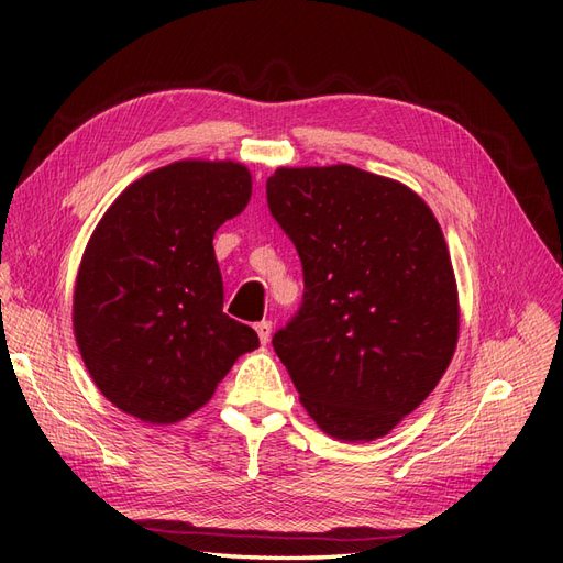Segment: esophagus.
<instances>
[{
	"mask_svg": "<svg viewBox=\"0 0 563 563\" xmlns=\"http://www.w3.org/2000/svg\"><path fill=\"white\" fill-rule=\"evenodd\" d=\"M255 333H258L261 343H263V345H267V343H269V338H272V321L263 319V321L255 323Z\"/></svg>",
	"mask_w": 563,
	"mask_h": 563,
	"instance_id": "1",
	"label": "esophagus"
}]
</instances>
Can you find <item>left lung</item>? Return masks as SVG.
Wrapping results in <instances>:
<instances>
[{
  "label": "left lung",
  "instance_id": "obj_1",
  "mask_svg": "<svg viewBox=\"0 0 563 563\" xmlns=\"http://www.w3.org/2000/svg\"><path fill=\"white\" fill-rule=\"evenodd\" d=\"M272 218L305 294L272 338L300 404L343 441H373L430 397L457 343V288L434 213L411 187L350 164L277 168Z\"/></svg>",
  "mask_w": 563,
  "mask_h": 563
}]
</instances>
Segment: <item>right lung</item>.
Wrapping results in <instances>:
<instances>
[{
	"label": "right lung",
	"mask_w": 563,
	"mask_h": 563,
	"mask_svg": "<svg viewBox=\"0 0 563 563\" xmlns=\"http://www.w3.org/2000/svg\"><path fill=\"white\" fill-rule=\"evenodd\" d=\"M251 199L236 162L155 168L114 199L81 255L73 323L96 387L124 413L172 424L207 404L258 347L223 312L213 234Z\"/></svg>",
	"instance_id": "right-lung-1"
}]
</instances>
